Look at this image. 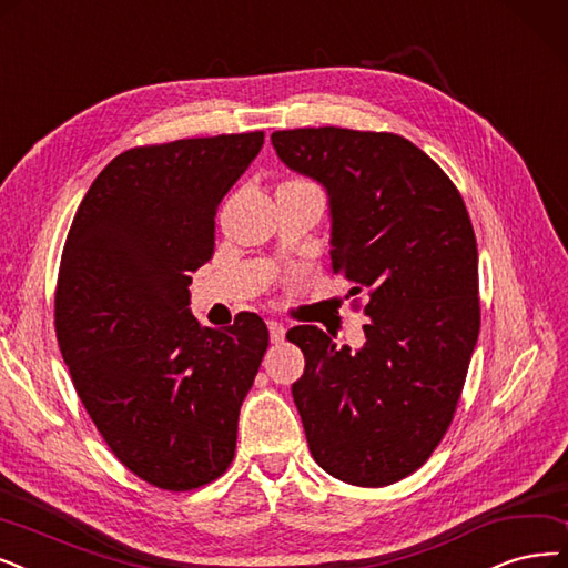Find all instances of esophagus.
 I'll use <instances>...</instances> for the list:
<instances>
[{
	"label": "esophagus",
	"mask_w": 568,
	"mask_h": 568,
	"mask_svg": "<svg viewBox=\"0 0 568 568\" xmlns=\"http://www.w3.org/2000/svg\"><path fill=\"white\" fill-rule=\"evenodd\" d=\"M267 331H270V339L272 343H282L286 328L280 322H267Z\"/></svg>",
	"instance_id": "1"
}]
</instances>
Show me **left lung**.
Listing matches in <instances>:
<instances>
[{
	"mask_svg": "<svg viewBox=\"0 0 568 568\" xmlns=\"http://www.w3.org/2000/svg\"><path fill=\"white\" fill-rule=\"evenodd\" d=\"M270 140L286 168L326 189L333 272L368 296L356 352L316 326L286 333L305 354L291 392L310 452L343 483H398L443 440L478 343V244L466 205L400 134L328 125Z\"/></svg>",
	"mask_w": 568,
	"mask_h": 568,
	"instance_id": "8db88e82",
	"label": "left lung"
}]
</instances>
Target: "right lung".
I'll use <instances>...</instances> for the list:
<instances>
[{
	"mask_svg": "<svg viewBox=\"0 0 568 568\" xmlns=\"http://www.w3.org/2000/svg\"><path fill=\"white\" fill-rule=\"evenodd\" d=\"M261 146L258 130L123 151L88 189L62 248V358L109 449L153 487H202L235 457L267 326L254 312L200 326L189 284L214 254L223 195Z\"/></svg>",
	"mask_w": 568,
	"mask_h": 568,
	"instance_id": "right-lung-1",
	"label": "right lung"
}]
</instances>
